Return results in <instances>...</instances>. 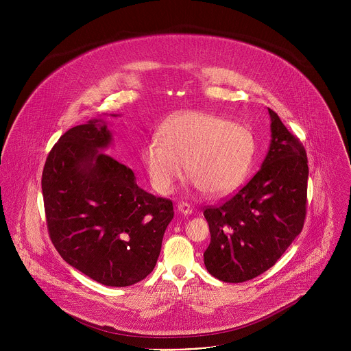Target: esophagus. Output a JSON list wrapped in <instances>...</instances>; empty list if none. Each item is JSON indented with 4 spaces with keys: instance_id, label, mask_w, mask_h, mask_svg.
<instances>
[{
    "instance_id": "esophagus-1",
    "label": "esophagus",
    "mask_w": 351,
    "mask_h": 351,
    "mask_svg": "<svg viewBox=\"0 0 351 351\" xmlns=\"http://www.w3.org/2000/svg\"><path fill=\"white\" fill-rule=\"evenodd\" d=\"M178 210H179V213H182V214H184V215H189V214L193 213L190 204H187V203H184V202H182V203L178 204Z\"/></svg>"
}]
</instances>
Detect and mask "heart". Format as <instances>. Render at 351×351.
Wrapping results in <instances>:
<instances>
[{
    "mask_svg": "<svg viewBox=\"0 0 351 351\" xmlns=\"http://www.w3.org/2000/svg\"><path fill=\"white\" fill-rule=\"evenodd\" d=\"M160 138H149L141 158L153 187L169 194L183 176L208 195L234 190L256 157V137L247 126L198 111H189L164 123Z\"/></svg>",
    "mask_w": 351,
    "mask_h": 351,
    "instance_id": "obj_1",
    "label": "heart"
}]
</instances>
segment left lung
Instances as JSON below:
<instances>
[{"label":"left lung","instance_id":"obj_1","mask_svg":"<svg viewBox=\"0 0 351 351\" xmlns=\"http://www.w3.org/2000/svg\"><path fill=\"white\" fill-rule=\"evenodd\" d=\"M268 111L272 140L261 169L222 204L204 210L211 233L204 264L222 282H245L269 269L304 226L306 148Z\"/></svg>","mask_w":351,"mask_h":351}]
</instances>
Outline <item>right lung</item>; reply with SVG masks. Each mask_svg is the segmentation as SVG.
<instances>
[{
    "label": "right lung",
    "instance_id": "right-lung-1",
    "mask_svg": "<svg viewBox=\"0 0 351 351\" xmlns=\"http://www.w3.org/2000/svg\"><path fill=\"white\" fill-rule=\"evenodd\" d=\"M111 138L103 119L65 132L45 160L41 189L60 256L98 283L125 287L154 269L173 204L140 189L129 167L101 152Z\"/></svg>",
    "mask_w": 351,
    "mask_h": 351
}]
</instances>
